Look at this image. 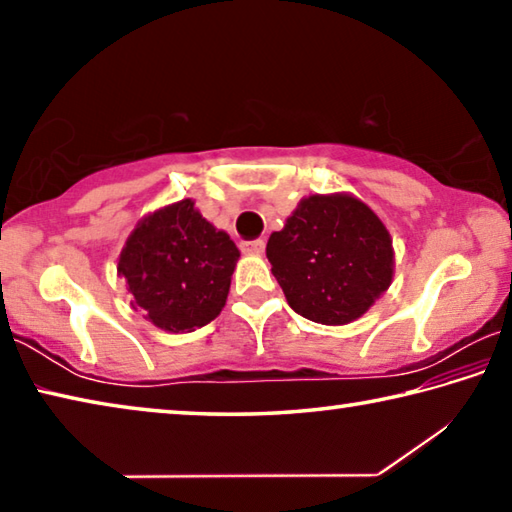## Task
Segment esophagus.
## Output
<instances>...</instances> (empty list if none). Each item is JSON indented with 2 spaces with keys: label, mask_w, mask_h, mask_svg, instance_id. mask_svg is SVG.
<instances>
[{
  "label": "esophagus",
  "mask_w": 512,
  "mask_h": 512,
  "mask_svg": "<svg viewBox=\"0 0 512 512\" xmlns=\"http://www.w3.org/2000/svg\"><path fill=\"white\" fill-rule=\"evenodd\" d=\"M264 239H255V241H246V244H241V250H244L246 255H262L264 253Z\"/></svg>",
  "instance_id": "obj_1"
}]
</instances>
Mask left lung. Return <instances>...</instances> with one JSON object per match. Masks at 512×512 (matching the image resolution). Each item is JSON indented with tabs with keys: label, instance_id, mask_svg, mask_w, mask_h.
<instances>
[{
	"label": "left lung",
	"instance_id": "8db88e82",
	"mask_svg": "<svg viewBox=\"0 0 512 512\" xmlns=\"http://www.w3.org/2000/svg\"><path fill=\"white\" fill-rule=\"evenodd\" d=\"M266 257L289 307L320 325H348L393 282V239L370 207L350 194L302 198Z\"/></svg>",
	"mask_w": 512,
	"mask_h": 512
}]
</instances>
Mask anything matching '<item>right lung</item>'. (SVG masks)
Listing matches in <instances>:
<instances>
[{
	"instance_id": "1",
	"label": "right lung",
	"mask_w": 512,
	"mask_h": 512,
	"mask_svg": "<svg viewBox=\"0 0 512 512\" xmlns=\"http://www.w3.org/2000/svg\"><path fill=\"white\" fill-rule=\"evenodd\" d=\"M237 259L235 241L203 219L192 198H183L135 225L117 273L135 311L164 332L180 334L221 314Z\"/></svg>"
}]
</instances>
